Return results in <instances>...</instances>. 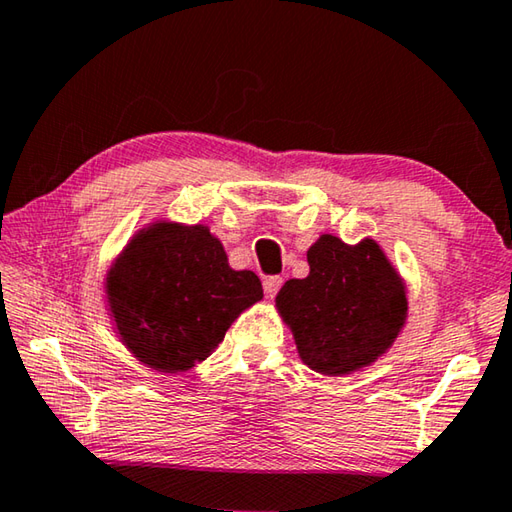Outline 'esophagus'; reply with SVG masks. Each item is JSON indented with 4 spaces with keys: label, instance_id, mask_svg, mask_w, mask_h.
Masks as SVG:
<instances>
[{
    "label": "esophagus",
    "instance_id": "34e87169",
    "mask_svg": "<svg viewBox=\"0 0 512 512\" xmlns=\"http://www.w3.org/2000/svg\"><path fill=\"white\" fill-rule=\"evenodd\" d=\"M280 287H282V277H280V275L266 277V280H264V293H266V298H275V293L280 291Z\"/></svg>",
    "mask_w": 512,
    "mask_h": 512
}]
</instances>
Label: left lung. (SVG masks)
Here are the masks:
<instances>
[{"instance_id":"1","label":"left lung","mask_w":512,"mask_h":512,"mask_svg":"<svg viewBox=\"0 0 512 512\" xmlns=\"http://www.w3.org/2000/svg\"><path fill=\"white\" fill-rule=\"evenodd\" d=\"M307 262L309 275L287 280L275 296L298 357L327 377L372 366L393 348L409 318L402 273L372 237L345 244L320 235Z\"/></svg>"}]
</instances>
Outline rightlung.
<instances>
[{
    "instance_id": "right-lung-1",
    "label": "right lung",
    "mask_w": 512,
    "mask_h": 512,
    "mask_svg": "<svg viewBox=\"0 0 512 512\" xmlns=\"http://www.w3.org/2000/svg\"><path fill=\"white\" fill-rule=\"evenodd\" d=\"M108 316L146 368L183 375L219 348L228 327L264 298L253 271H235L203 223L142 225L103 277Z\"/></svg>"
}]
</instances>
